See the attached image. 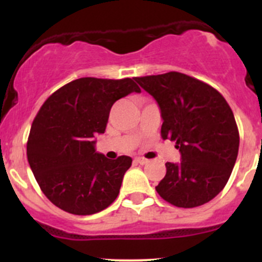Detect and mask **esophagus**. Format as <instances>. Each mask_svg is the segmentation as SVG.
Wrapping results in <instances>:
<instances>
[{
	"label": "esophagus",
	"mask_w": 262,
	"mask_h": 262,
	"mask_svg": "<svg viewBox=\"0 0 262 262\" xmlns=\"http://www.w3.org/2000/svg\"><path fill=\"white\" fill-rule=\"evenodd\" d=\"M136 162L139 163V165H146V163H148V160L144 157H136Z\"/></svg>",
	"instance_id": "esophagus-1"
}]
</instances>
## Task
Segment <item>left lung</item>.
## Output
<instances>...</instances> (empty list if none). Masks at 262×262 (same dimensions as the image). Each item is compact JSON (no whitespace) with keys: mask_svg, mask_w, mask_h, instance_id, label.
<instances>
[{"mask_svg":"<svg viewBox=\"0 0 262 262\" xmlns=\"http://www.w3.org/2000/svg\"><path fill=\"white\" fill-rule=\"evenodd\" d=\"M134 80L156 100L161 136L175 141L181 155L179 163H166V176L156 186L160 196L179 208L210 202L226 186L238 155V129L226 99L184 73Z\"/></svg>","mask_w":262,"mask_h":262,"instance_id":"1","label":"left lung"}]
</instances>
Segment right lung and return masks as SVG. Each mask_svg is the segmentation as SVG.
<instances>
[{
    "label": "right lung",
    "instance_id": "add662e5",
    "mask_svg": "<svg viewBox=\"0 0 262 262\" xmlns=\"http://www.w3.org/2000/svg\"><path fill=\"white\" fill-rule=\"evenodd\" d=\"M141 89L132 78L83 77L47 99L31 125L28 161L47 198L64 212L90 215L109 207L119 195L132 158L109 160L96 150L110 109Z\"/></svg>",
    "mask_w": 262,
    "mask_h": 262
}]
</instances>
